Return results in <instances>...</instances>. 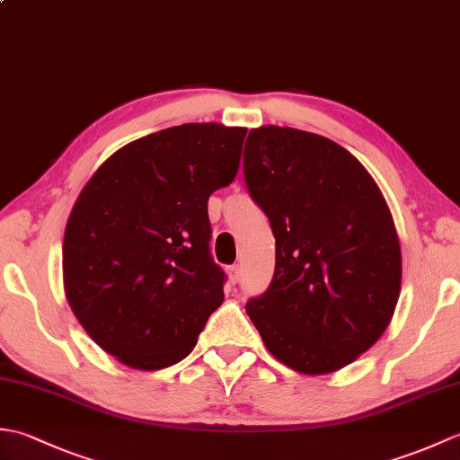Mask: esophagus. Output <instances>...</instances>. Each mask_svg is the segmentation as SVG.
I'll list each match as a JSON object with an SVG mask.
<instances>
[{"label": "esophagus", "mask_w": 460, "mask_h": 460, "mask_svg": "<svg viewBox=\"0 0 460 460\" xmlns=\"http://www.w3.org/2000/svg\"><path fill=\"white\" fill-rule=\"evenodd\" d=\"M239 265H233V267H229V270H227V275H229V282L231 285H237L239 282Z\"/></svg>", "instance_id": "34e87169"}]
</instances>
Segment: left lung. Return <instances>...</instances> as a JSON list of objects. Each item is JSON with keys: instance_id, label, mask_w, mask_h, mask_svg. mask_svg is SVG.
<instances>
[{"instance_id": "8db88e82", "label": "left lung", "mask_w": 460, "mask_h": 460, "mask_svg": "<svg viewBox=\"0 0 460 460\" xmlns=\"http://www.w3.org/2000/svg\"><path fill=\"white\" fill-rule=\"evenodd\" d=\"M243 168L277 241L275 277L247 314L280 364L334 374L394 318L402 292L394 215L359 160L324 136L259 126Z\"/></svg>"}]
</instances>
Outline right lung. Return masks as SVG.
Instances as JSON below:
<instances>
[{
  "instance_id": "right-lung-1",
  "label": "right lung",
  "mask_w": 460,
  "mask_h": 460,
  "mask_svg": "<svg viewBox=\"0 0 460 460\" xmlns=\"http://www.w3.org/2000/svg\"><path fill=\"white\" fill-rule=\"evenodd\" d=\"M247 128L190 122L116 150L68 215L63 287L86 334L120 364H178L221 306L208 201L235 180Z\"/></svg>"
}]
</instances>
